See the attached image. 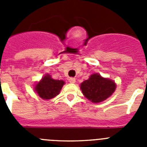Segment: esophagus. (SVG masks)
Wrapping results in <instances>:
<instances>
[{
	"label": "esophagus",
	"instance_id": "esophagus-1",
	"mask_svg": "<svg viewBox=\"0 0 147 147\" xmlns=\"http://www.w3.org/2000/svg\"><path fill=\"white\" fill-rule=\"evenodd\" d=\"M69 82L71 83H75L76 82V79L75 78H70Z\"/></svg>",
	"mask_w": 147,
	"mask_h": 147
}]
</instances>
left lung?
Returning <instances> with one entry per match:
<instances>
[{"label":"left lung","mask_w":147,"mask_h":147,"mask_svg":"<svg viewBox=\"0 0 147 147\" xmlns=\"http://www.w3.org/2000/svg\"><path fill=\"white\" fill-rule=\"evenodd\" d=\"M116 84L112 80L98 74L90 75L89 79L80 84L83 95L93 103L104 102L115 92Z\"/></svg>","instance_id":"left-lung-1"}]
</instances>
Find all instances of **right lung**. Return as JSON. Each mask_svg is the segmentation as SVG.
<instances>
[{
  "instance_id": "1",
  "label": "right lung",
  "mask_w": 147,
  "mask_h": 147,
  "mask_svg": "<svg viewBox=\"0 0 147 147\" xmlns=\"http://www.w3.org/2000/svg\"><path fill=\"white\" fill-rule=\"evenodd\" d=\"M64 85L63 80H54L50 74H46L35 84L34 90L39 97L44 100H50L59 95Z\"/></svg>"
}]
</instances>
